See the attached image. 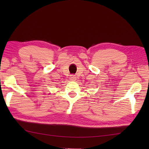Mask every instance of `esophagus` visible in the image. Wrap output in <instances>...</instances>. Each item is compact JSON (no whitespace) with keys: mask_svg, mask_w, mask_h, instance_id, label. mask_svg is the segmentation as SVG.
<instances>
[{"mask_svg":"<svg viewBox=\"0 0 149 149\" xmlns=\"http://www.w3.org/2000/svg\"><path fill=\"white\" fill-rule=\"evenodd\" d=\"M70 80H71V81H75V80H76V77H75V75H72L71 77H70Z\"/></svg>","mask_w":149,"mask_h":149,"instance_id":"esophagus-1","label":"esophagus"}]
</instances>
